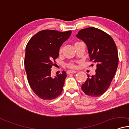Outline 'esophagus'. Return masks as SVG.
<instances>
[{"mask_svg":"<svg viewBox=\"0 0 129 129\" xmlns=\"http://www.w3.org/2000/svg\"><path fill=\"white\" fill-rule=\"evenodd\" d=\"M77 72V71H68L67 72V74H75V73Z\"/></svg>","mask_w":129,"mask_h":129,"instance_id":"esophagus-1","label":"esophagus"}]
</instances>
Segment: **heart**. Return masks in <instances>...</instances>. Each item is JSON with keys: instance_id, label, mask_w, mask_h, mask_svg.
Returning <instances> with one entry per match:
<instances>
[{"instance_id": "heart-1", "label": "heart", "mask_w": 129, "mask_h": 129, "mask_svg": "<svg viewBox=\"0 0 129 129\" xmlns=\"http://www.w3.org/2000/svg\"><path fill=\"white\" fill-rule=\"evenodd\" d=\"M60 52L61 51V49H60ZM69 66L70 68H75V65L73 64H69Z\"/></svg>"}]
</instances>
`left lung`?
<instances>
[{"mask_svg":"<svg viewBox=\"0 0 129 129\" xmlns=\"http://www.w3.org/2000/svg\"><path fill=\"white\" fill-rule=\"evenodd\" d=\"M76 36L86 44L90 61L96 64V74L88 75L82 91L90 96H101L109 88L118 67L115 42L108 34L93 27L81 30Z\"/></svg>","mask_w":129,"mask_h":129,"instance_id":"obj_1","label":"left lung"}]
</instances>
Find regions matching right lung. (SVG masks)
<instances>
[{"label":"right lung","instance_id":"1","mask_svg":"<svg viewBox=\"0 0 129 129\" xmlns=\"http://www.w3.org/2000/svg\"><path fill=\"white\" fill-rule=\"evenodd\" d=\"M71 33V30L61 32L44 30L35 35L27 44L24 66L28 82L34 93L42 99H54L63 91L66 72L63 71L53 78L51 69L58 57L60 47Z\"/></svg>","mask_w":129,"mask_h":129}]
</instances>
